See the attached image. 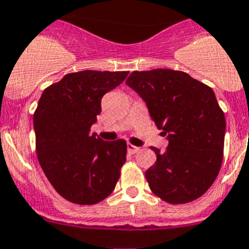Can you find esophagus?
Returning a JSON list of instances; mask_svg holds the SVG:
<instances>
[{
    "instance_id": "esophagus-1",
    "label": "esophagus",
    "mask_w": 249,
    "mask_h": 249,
    "mask_svg": "<svg viewBox=\"0 0 249 249\" xmlns=\"http://www.w3.org/2000/svg\"><path fill=\"white\" fill-rule=\"evenodd\" d=\"M126 148H128V152L130 154H135L138 150H139V147H135V145H133V144H129V143H128V145H126Z\"/></svg>"
}]
</instances>
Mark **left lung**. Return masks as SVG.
I'll list each match as a JSON object with an SVG mask.
<instances>
[{"mask_svg":"<svg viewBox=\"0 0 249 249\" xmlns=\"http://www.w3.org/2000/svg\"><path fill=\"white\" fill-rule=\"evenodd\" d=\"M126 85L145 102L157 128L167 135L166 152L145 172L150 190L170 204L204 195L218 176L225 137L224 112L209 86L185 72H133Z\"/></svg>","mask_w":249,"mask_h":249,"instance_id":"obj_1","label":"left lung"}]
</instances>
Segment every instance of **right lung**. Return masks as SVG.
<instances>
[{
	"label": "right lung",
	"mask_w": 249,
	"mask_h": 249,
	"mask_svg": "<svg viewBox=\"0 0 249 249\" xmlns=\"http://www.w3.org/2000/svg\"><path fill=\"white\" fill-rule=\"evenodd\" d=\"M129 72L68 73L44 89L34 114L37 160L55 191L68 201L92 205L114 191L126 160L123 139L91 134L104 95Z\"/></svg>",
	"instance_id": "obj_1"
}]
</instances>
